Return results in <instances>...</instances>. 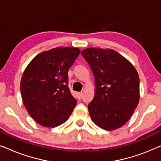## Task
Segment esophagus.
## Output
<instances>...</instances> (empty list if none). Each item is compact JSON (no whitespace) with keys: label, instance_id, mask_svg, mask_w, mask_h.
Instances as JSON below:
<instances>
[{"label":"esophagus","instance_id":"esophagus-1","mask_svg":"<svg viewBox=\"0 0 161 161\" xmlns=\"http://www.w3.org/2000/svg\"><path fill=\"white\" fill-rule=\"evenodd\" d=\"M77 96H78V98L79 99V100H80V99L82 98L83 93H82V92H79V93L77 94Z\"/></svg>","mask_w":161,"mask_h":161}]
</instances>
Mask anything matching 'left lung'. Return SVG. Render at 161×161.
Returning <instances> with one entry per match:
<instances>
[{
	"label": "left lung",
	"instance_id": "left-lung-1",
	"mask_svg": "<svg viewBox=\"0 0 161 161\" xmlns=\"http://www.w3.org/2000/svg\"><path fill=\"white\" fill-rule=\"evenodd\" d=\"M80 54L89 64L95 80V94L88 105L92 119L105 130L122 127L139 101L137 71L114 50L90 47Z\"/></svg>",
	"mask_w": 161,
	"mask_h": 161
}]
</instances>
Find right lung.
<instances>
[{
    "label": "right lung",
    "mask_w": 161,
    "mask_h": 161,
    "mask_svg": "<svg viewBox=\"0 0 161 161\" xmlns=\"http://www.w3.org/2000/svg\"><path fill=\"white\" fill-rule=\"evenodd\" d=\"M76 47H56L35 56L23 72L22 98L31 116L44 127L68 119L77 101L68 87V71L80 54Z\"/></svg>",
    "instance_id": "1"
}]
</instances>
